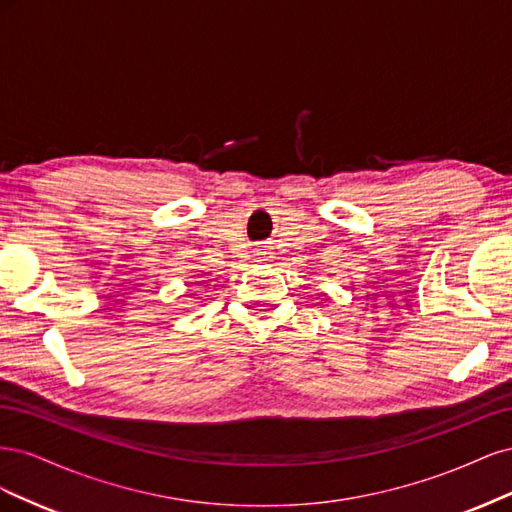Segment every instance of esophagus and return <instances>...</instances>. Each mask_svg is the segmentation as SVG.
<instances>
[{
  "mask_svg": "<svg viewBox=\"0 0 512 512\" xmlns=\"http://www.w3.org/2000/svg\"><path fill=\"white\" fill-rule=\"evenodd\" d=\"M254 256H256V260L260 262V260H269V258H273V252H271V247H269V245H260Z\"/></svg>",
  "mask_w": 512,
  "mask_h": 512,
  "instance_id": "1",
  "label": "esophagus"
}]
</instances>
